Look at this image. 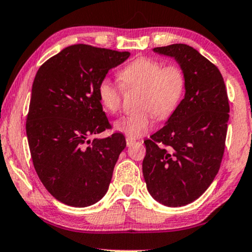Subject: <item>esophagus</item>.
<instances>
[{
	"mask_svg": "<svg viewBox=\"0 0 252 252\" xmlns=\"http://www.w3.org/2000/svg\"><path fill=\"white\" fill-rule=\"evenodd\" d=\"M135 142H136L135 139L129 138V136H127V138H126V145L128 146V147H129V146H132L133 144H135Z\"/></svg>",
	"mask_w": 252,
	"mask_h": 252,
	"instance_id": "esophagus-1",
	"label": "esophagus"
}]
</instances>
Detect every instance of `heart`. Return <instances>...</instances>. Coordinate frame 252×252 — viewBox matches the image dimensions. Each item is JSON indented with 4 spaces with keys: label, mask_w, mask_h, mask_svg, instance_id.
<instances>
[{
    "label": "heart",
    "mask_w": 252,
    "mask_h": 252,
    "mask_svg": "<svg viewBox=\"0 0 252 252\" xmlns=\"http://www.w3.org/2000/svg\"><path fill=\"white\" fill-rule=\"evenodd\" d=\"M120 84L105 78L99 83L97 93L101 106L108 113H117L123 104L124 89H140L136 106L140 110L125 114L116 121L117 131L139 138L153 127L154 116L167 120L178 110L186 92V73L176 64L164 65L151 57H139L119 71Z\"/></svg>",
    "instance_id": "1"
}]
</instances>
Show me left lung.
<instances>
[{"label": "left lung", "instance_id": "left-lung-1", "mask_svg": "<svg viewBox=\"0 0 252 252\" xmlns=\"http://www.w3.org/2000/svg\"><path fill=\"white\" fill-rule=\"evenodd\" d=\"M186 73V94L160 131L145 140L142 173L150 194L168 207L191 203L219 173L225 148L229 99L215 64L187 44L154 48Z\"/></svg>", "mask_w": 252, "mask_h": 252}]
</instances>
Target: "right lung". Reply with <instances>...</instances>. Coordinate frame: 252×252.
Instances as JSON below:
<instances>
[{
    "mask_svg": "<svg viewBox=\"0 0 252 252\" xmlns=\"http://www.w3.org/2000/svg\"><path fill=\"white\" fill-rule=\"evenodd\" d=\"M128 51L67 46L40 65L32 84L27 135L33 167L56 200L88 207L106 194L125 136H90L111 129L97 89Z\"/></svg>",
    "mask_w": 252,
    "mask_h": 252,
    "instance_id": "obj_1",
    "label": "right lung"
}]
</instances>
